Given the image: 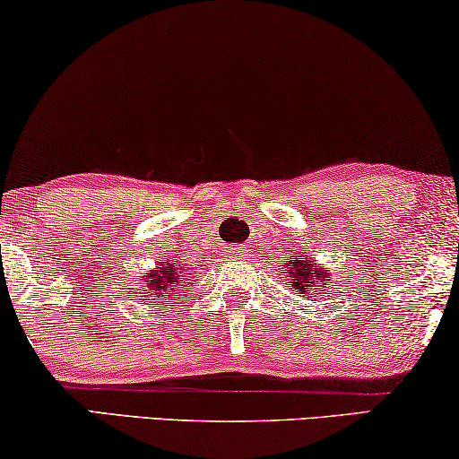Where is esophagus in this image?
Returning a JSON list of instances; mask_svg holds the SVG:
<instances>
[{"instance_id":"34e87169","label":"esophagus","mask_w":459,"mask_h":459,"mask_svg":"<svg viewBox=\"0 0 459 459\" xmlns=\"http://www.w3.org/2000/svg\"><path fill=\"white\" fill-rule=\"evenodd\" d=\"M232 253H237V255H238V253H241V251H238V249H235V251H232Z\"/></svg>"}]
</instances>
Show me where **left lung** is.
Returning a JSON list of instances; mask_svg holds the SVG:
<instances>
[{
	"mask_svg": "<svg viewBox=\"0 0 459 459\" xmlns=\"http://www.w3.org/2000/svg\"><path fill=\"white\" fill-rule=\"evenodd\" d=\"M290 262L295 268L289 270L286 273H290L292 286H295L300 295H305L307 289H311V286H321V289H327L325 284H327V280H330V276H327L325 268H319V265L311 264L309 259L303 255L292 257ZM313 290H316V295L319 292V289H313Z\"/></svg>",
	"mask_w": 459,
	"mask_h": 459,
	"instance_id": "left-lung-1",
	"label": "left lung"
}]
</instances>
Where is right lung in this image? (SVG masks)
<instances>
[{
    "instance_id": "right-lung-1",
    "label": "right lung",
    "mask_w": 459,
    "mask_h": 459,
    "mask_svg": "<svg viewBox=\"0 0 459 459\" xmlns=\"http://www.w3.org/2000/svg\"><path fill=\"white\" fill-rule=\"evenodd\" d=\"M179 270L175 268L173 264H162L160 270H154L148 273L150 282H148V289H150V299L148 303H173L175 297H179L177 292L183 289V280L179 278Z\"/></svg>"
}]
</instances>
